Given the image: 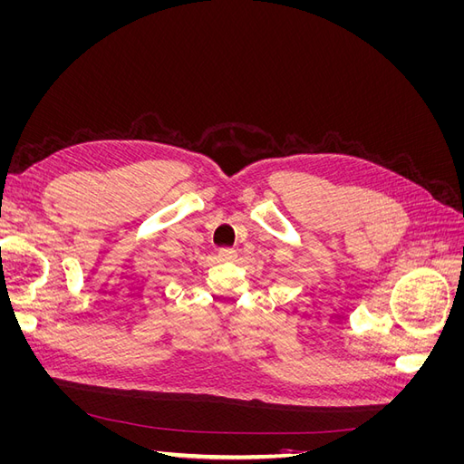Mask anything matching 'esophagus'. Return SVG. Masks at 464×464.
<instances>
[{
    "mask_svg": "<svg viewBox=\"0 0 464 464\" xmlns=\"http://www.w3.org/2000/svg\"><path fill=\"white\" fill-rule=\"evenodd\" d=\"M236 257H237L236 249H230V247H222V249H218V259H220V261H234Z\"/></svg>",
    "mask_w": 464,
    "mask_h": 464,
    "instance_id": "esophagus-1",
    "label": "esophagus"
}]
</instances>
